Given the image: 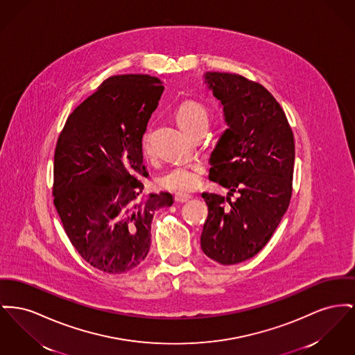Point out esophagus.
<instances>
[{"instance_id": "34e87169", "label": "esophagus", "mask_w": 355, "mask_h": 355, "mask_svg": "<svg viewBox=\"0 0 355 355\" xmlns=\"http://www.w3.org/2000/svg\"><path fill=\"white\" fill-rule=\"evenodd\" d=\"M191 197L188 196V194H175L174 196V200H175V202H178V204H184V202H187L189 201Z\"/></svg>"}]
</instances>
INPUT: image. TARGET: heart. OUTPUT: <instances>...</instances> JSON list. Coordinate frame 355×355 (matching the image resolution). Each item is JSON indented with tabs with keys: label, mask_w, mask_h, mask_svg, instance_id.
<instances>
[{
	"label": "heart",
	"mask_w": 355,
	"mask_h": 355,
	"mask_svg": "<svg viewBox=\"0 0 355 355\" xmlns=\"http://www.w3.org/2000/svg\"><path fill=\"white\" fill-rule=\"evenodd\" d=\"M174 116L180 127L190 135L196 137L200 132H205L208 128V110L200 102L184 101L175 108ZM142 147L146 155L151 154L148 131L144 135ZM204 173H205V166L200 162L180 164V165L168 167L164 173H161L157 178V184L159 188L165 189L168 191L189 193L200 187Z\"/></svg>",
	"instance_id": "1"
}]
</instances>
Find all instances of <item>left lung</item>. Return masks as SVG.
<instances>
[{"mask_svg":"<svg viewBox=\"0 0 355 355\" xmlns=\"http://www.w3.org/2000/svg\"><path fill=\"white\" fill-rule=\"evenodd\" d=\"M205 80L230 125L211 153L209 180L230 193H202L208 218L201 248L230 266L263 250L288 209L295 141L283 108L266 87L227 72H208ZM234 191L239 194L232 202Z\"/></svg>","mask_w":355,"mask_h":355,"instance_id":"obj_1","label":"left lung"}]
</instances>
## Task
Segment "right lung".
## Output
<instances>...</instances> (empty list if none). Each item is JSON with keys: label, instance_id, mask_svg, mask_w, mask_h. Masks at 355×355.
<instances>
[{"label": "right lung", "instance_id": "add662e5", "mask_svg": "<svg viewBox=\"0 0 355 355\" xmlns=\"http://www.w3.org/2000/svg\"><path fill=\"white\" fill-rule=\"evenodd\" d=\"M164 85L150 75H115L68 116L53 162V204L84 260L107 273L139 266L151 221L173 196H144L142 138Z\"/></svg>", "mask_w": 355, "mask_h": 355}]
</instances>
